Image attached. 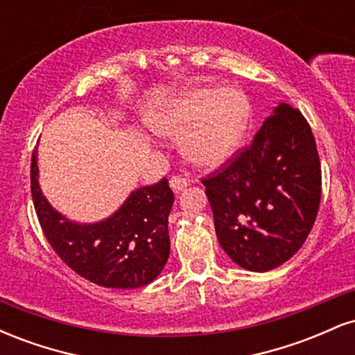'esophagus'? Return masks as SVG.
Instances as JSON below:
<instances>
[{"mask_svg":"<svg viewBox=\"0 0 355 355\" xmlns=\"http://www.w3.org/2000/svg\"><path fill=\"white\" fill-rule=\"evenodd\" d=\"M170 187H172V190L175 191V193H180V191H183L189 187V180L183 177H178V175H175V177L170 178Z\"/></svg>","mask_w":355,"mask_h":355,"instance_id":"obj_1","label":"esophagus"}]
</instances>
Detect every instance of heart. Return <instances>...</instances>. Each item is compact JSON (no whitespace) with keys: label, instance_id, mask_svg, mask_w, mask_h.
Wrapping results in <instances>:
<instances>
[{"label":"heart","instance_id":"heart-1","mask_svg":"<svg viewBox=\"0 0 355 355\" xmlns=\"http://www.w3.org/2000/svg\"><path fill=\"white\" fill-rule=\"evenodd\" d=\"M250 118V101L239 88L193 87L150 112L145 123L158 137L180 140L193 164L215 166L237 152Z\"/></svg>","mask_w":355,"mask_h":355}]
</instances>
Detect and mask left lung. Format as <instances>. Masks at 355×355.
Returning a JSON list of instances; mask_svg holds the SVG:
<instances>
[{
    "instance_id": "left-lung-1",
    "label": "left lung",
    "mask_w": 355,
    "mask_h": 355,
    "mask_svg": "<svg viewBox=\"0 0 355 355\" xmlns=\"http://www.w3.org/2000/svg\"><path fill=\"white\" fill-rule=\"evenodd\" d=\"M225 254L250 272L282 266L304 245L320 203L311 125L279 103L230 165L202 180Z\"/></svg>"
}]
</instances>
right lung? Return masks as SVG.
<instances>
[{
    "mask_svg": "<svg viewBox=\"0 0 355 355\" xmlns=\"http://www.w3.org/2000/svg\"><path fill=\"white\" fill-rule=\"evenodd\" d=\"M38 152L31 157V195L40 225L53 250L76 274L108 288H137L153 282L170 255L168 180L128 195L108 218L73 222L51 207L38 182Z\"/></svg>",
    "mask_w": 355,
    "mask_h": 355,
    "instance_id": "right-lung-1",
    "label": "right lung"
}]
</instances>
